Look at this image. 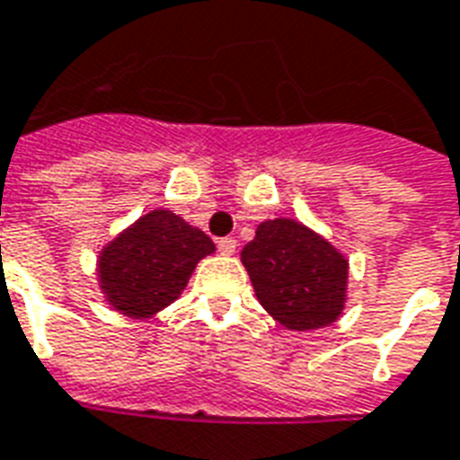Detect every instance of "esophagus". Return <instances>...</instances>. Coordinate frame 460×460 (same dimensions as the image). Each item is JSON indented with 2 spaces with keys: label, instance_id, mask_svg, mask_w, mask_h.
Segmentation results:
<instances>
[{
  "label": "esophagus",
  "instance_id": "1",
  "mask_svg": "<svg viewBox=\"0 0 460 460\" xmlns=\"http://www.w3.org/2000/svg\"><path fill=\"white\" fill-rule=\"evenodd\" d=\"M217 248H219V253L222 255H234L236 253V238H219V241H217Z\"/></svg>",
  "mask_w": 460,
  "mask_h": 460
}]
</instances>
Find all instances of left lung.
<instances>
[{
  "instance_id": "1",
  "label": "left lung",
  "mask_w": 460,
  "mask_h": 460,
  "mask_svg": "<svg viewBox=\"0 0 460 460\" xmlns=\"http://www.w3.org/2000/svg\"><path fill=\"white\" fill-rule=\"evenodd\" d=\"M241 262L261 306L287 331L328 328L345 311L349 261L306 224L265 219L243 245Z\"/></svg>"
}]
</instances>
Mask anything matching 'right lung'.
Returning a JSON list of instances; mask_svg holds the SVG:
<instances>
[{"label": "right lung", "mask_w": 460, "mask_h": 460, "mask_svg": "<svg viewBox=\"0 0 460 460\" xmlns=\"http://www.w3.org/2000/svg\"><path fill=\"white\" fill-rule=\"evenodd\" d=\"M217 248L205 231L156 207L98 251V287L108 306L128 318H152L171 306Z\"/></svg>", "instance_id": "obj_1"}]
</instances>
